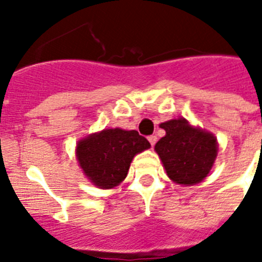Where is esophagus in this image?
<instances>
[{
    "mask_svg": "<svg viewBox=\"0 0 262 262\" xmlns=\"http://www.w3.org/2000/svg\"><path fill=\"white\" fill-rule=\"evenodd\" d=\"M148 140H149V143H151V145H152V147H154V145L156 144V142H157V136H156V135L148 136Z\"/></svg>",
    "mask_w": 262,
    "mask_h": 262,
    "instance_id": "1",
    "label": "esophagus"
}]
</instances>
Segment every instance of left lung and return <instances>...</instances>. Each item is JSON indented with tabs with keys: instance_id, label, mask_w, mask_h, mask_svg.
I'll return each mask as SVG.
<instances>
[{
	"instance_id": "8db88e82",
	"label": "left lung",
	"mask_w": 262,
	"mask_h": 262,
	"mask_svg": "<svg viewBox=\"0 0 262 262\" xmlns=\"http://www.w3.org/2000/svg\"><path fill=\"white\" fill-rule=\"evenodd\" d=\"M165 136L155 145L166 174L181 185L198 184L209 174L217 152L212 134L194 128L185 119H172L160 124Z\"/></svg>"
}]
</instances>
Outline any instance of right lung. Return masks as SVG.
<instances>
[{
    "label": "right lung",
    "mask_w": 262,
    "mask_h": 262,
    "mask_svg": "<svg viewBox=\"0 0 262 262\" xmlns=\"http://www.w3.org/2000/svg\"><path fill=\"white\" fill-rule=\"evenodd\" d=\"M149 147V142L135 129L110 128L81 140L76 155L90 181L111 189L126 178L134 156Z\"/></svg>",
    "instance_id": "add662e5"
}]
</instances>
